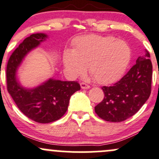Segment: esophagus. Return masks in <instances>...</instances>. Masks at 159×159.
<instances>
[{"instance_id": "1", "label": "esophagus", "mask_w": 159, "mask_h": 159, "mask_svg": "<svg viewBox=\"0 0 159 159\" xmlns=\"http://www.w3.org/2000/svg\"><path fill=\"white\" fill-rule=\"evenodd\" d=\"M81 87L82 89H88V88H90V86L88 84L84 82H81Z\"/></svg>"}]
</instances>
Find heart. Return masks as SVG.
Listing matches in <instances>:
<instances>
[{
	"label": "heart",
	"instance_id": "heart-1",
	"mask_svg": "<svg viewBox=\"0 0 159 159\" xmlns=\"http://www.w3.org/2000/svg\"><path fill=\"white\" fill-rule=\"evenodd\" d=\"M73 51L66 50L62 61L67 71L74 76L88 71L95 81L110 83L122 76L131 58V49L126 42L114 36L90 34L74 42Z\"/></svg>",
	"mask_w": 159,
	"mask_h": 159
}]
</instances>
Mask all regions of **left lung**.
Masks as SVG:
<instances>
[{
    "label": "left lung",
    "instance_id": "8db88e82",
    "mask_svg": "<svg viewBox=\"0 0 159 159\" xmlns=\"http://www.w3.org/2000/svg\"><path fill=\"white\" fill-rule=\"evenodd\" d=\"M113 86L102 87L104 98L94 107L101 119L109 122L124 121L136 113L151 93L152 65L148 51Z\"/></svg>",
    "mask_w": 159,
    "mask_h": 159
}]
</instances>
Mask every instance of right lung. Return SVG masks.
<instances>
[{
    "label": "right lung",
    "instance_id": "add662e5",
    "mask_svg": "<svg viewBox=\"0 0 159 159\" xmlns=\"http://www.w3.org/2000/svg\"><path fill=\"white\" fill-rule=\"evenodd\" d=\"M47 38L44 33L32 34L13 51L7 66V88L20 110L39 123H49L61 117L68 110L71 95L81 89L78 81L50 79L43 84L27 89L16 77L17 68L29 52Z\"/></svg>",
    "mask_w": 159,
    "mask_h": 159
}]
</instances>
